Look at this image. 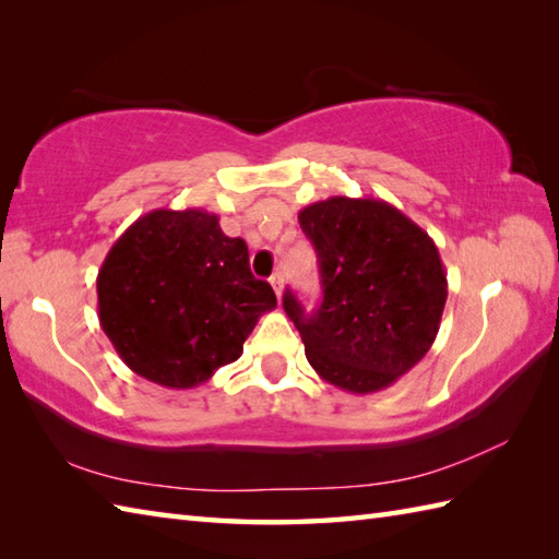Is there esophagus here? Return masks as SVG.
<instances>
[{
	"mask_svg": "<svg viewBox=\"0 0 559 559\" xmlns=\"http://www.w3.org/2000/svg\"><path fill=\"white\" fill-rule=\"evenodd\" d=\"M271 286H273V290H276L278 300H281V295H283V276H281V273H273V276H271Z\"/></svg>",
	"mask_w": 559,
	"mask_h": 559,
	"instance_id": "obj_1",
	"label": "esophagus"
}]
</instances>
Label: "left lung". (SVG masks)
Wrapping results in <instances>:
<instances>
[{
    "label": "left lung",
    "instance_id": "8db88e82",
    "mask_svg": "<svg viewBox=\"0 0 559 559\" xmlns=\"http://www.w3.org/2000/svg\"><path fill=\"white\" fill-rule=\"evenodd\" d=\"M322 276L312 314L286 290L307 362L324 382L374 394L418 365L437 338L447 271L418 223L384 199L329 197L298 213Z\"/></svg>",
    "mask_w": 559,
    "mask_h": 559
}]
</instances>
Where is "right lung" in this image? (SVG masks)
Returning a JSON list of instances; mask_svg holds the SVG:
<instances>
[{
    "instance_id": "obj_1",
    "label": "right lung",
    "mask_w": 559,
    "mask_h": 559,
    "mask_svg": "<svg viewBox=\"0 0 559 559\" xmlns=\"http://www.w3.org/2000/svg\"><path fill=\"white\" fill-rule=\"evenodd\" d=\"M98 319L129 370L192 389L242 355L276 293L249 271L242 237L204 209H156L117 237L98 271Z\"/></svg>"
}]
</instances>
